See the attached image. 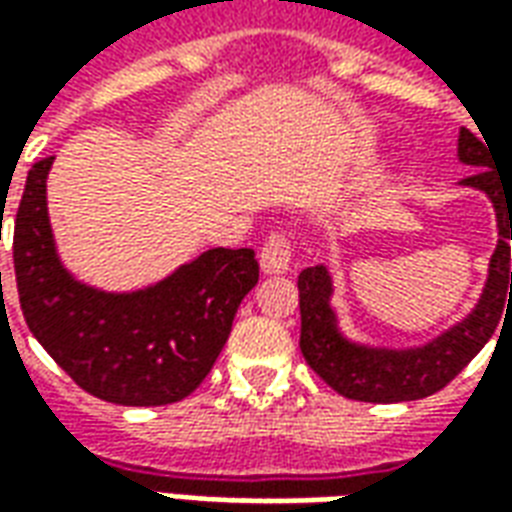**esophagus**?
Instances as JSON below:
<instances>
[{
    "mask_svg": "<svg viewBox=\"0 0 512 512\" xmlns=\"http://www.w3.org/2000/svg\"><path fill=\"white\" fill-rule=\"evenodd\" d=\"M290 238L285 233H268L260 249V268L266 274H285L290 268Z\"/></svg>",
    "mask_w": 512,
    "mask_h": 512,
    "instance_id": "obj_1",
    "label": "esophagus"
}]
</instances>
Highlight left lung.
<instances>
[{
	"mask_svg": "<svg viewBox=\"0 0 512 512\" xmlns=\"http://www.w3.org/2000/svg\"><path fill=\"white\" fill-rule=\"evenodd\" d=\"M485 145L469 128H461L458 158L469 167H477L474 175L461 183L485 191L488 200L494 202L499 244L491 255L488 282L477 307L450 332L422 348L403 351L351 343L340 334L334 310L329 307L332 277L326 266L304 268L299 274L301 354L337 395L365 403H403L428 397L450 384L491 340L505 304L512 301V180L491 169V153Z\"/></svg>",
	"mask_w": 512,
	"mask_h": 512,
	"instance_id": "8db88e82",
	"label": "left lung"
}]
</instances>
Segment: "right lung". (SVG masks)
Wrapping results in <instances>:
<instances>
[{"label": "right lung", "instance_id": "obj_1", "mask_svg": "<svg viewBox=\"0 0 512 512\" xmlns=\"http://www.w3.org/2000/svg\"><path fill=\"white\" fill-rule=\"evenodd\" d=\"M51 161L29 169L13 227L18 301L29 332L84 392L106 403L167 406L189 397L222 354L238 304L257 285L255 252L208 249L134 293L82 285L54 249L46 208Z\"/></svg>", "mask_w": 512, "mask_h": 512}]
</instances>
